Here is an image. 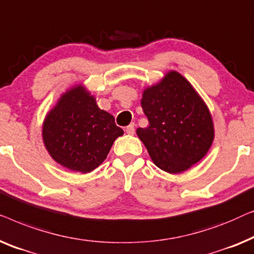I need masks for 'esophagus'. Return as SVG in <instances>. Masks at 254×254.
I'll return each mask as SVG.
<instances>
[{"instance_id": "1", "label": "esophagus", "mask_w": 254, "mask_h": 254, "mask_svg": "<svg viewBox=\"0 0 254 254\" xmlns=\"http://www.w3.org/2000/svg\"><path fill=\"white\" fill-rule=\"evenodd\" d=\"M126 131L127 134H133L134 133V123H131L130 126H127L126 127Z\"/></svg>"}]
</instances>
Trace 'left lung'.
<instances>
[{
	"instance_id": "obj_1",
	"label": "left lung",
	"mask_w": 254,
	"mask_h": 254,
	"mask_svg": "<svg viewBox=\"0 0 254 254\" xmlns=\"http://www.w3.org/2000/svg\"><path fill=\"white\" fill-rule=\"evenodd\" d=\"M149 126L137 134L160 169L178 174L200 161L212 145L214 127L205 102L176 71L142 93Z\"/></svg>"
}]
</instances>
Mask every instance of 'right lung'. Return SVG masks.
<instances>
[{
  "label": "right lung",
  "instance_id": "add662e5",
  "mask_svg": "<svg viewBox=\"0 0 254 254\" xmlns=\"http://www.w3.org/2000/svg\"><path fill=\"white\" fill-rule=\"evenodd\" d=\"M123 133L115 119L100 109L81 85L61 96L42 127V138L52 158L84 174L105 161L115 139Z\"/></svg>",
  "mask_w": 254,
  "mask_h": 254
}]
</instances>
